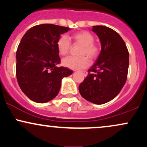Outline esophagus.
Segmentation results:
<instances>
[{"mask_svg":"<svg viewBox=\"0 0 147 147\" xmlns=\"http://www.w3.org/2000/svg\"><path fill=\"white\" fill-rule=\"evenodd\" d=\"M84 73V75H85V76H86L87 75V74H88V72H86V71H82Z\"/></svg>","mask_w":147,"mask_h":147,"instance_id":"1","label":"esophagus"}]
</instances>
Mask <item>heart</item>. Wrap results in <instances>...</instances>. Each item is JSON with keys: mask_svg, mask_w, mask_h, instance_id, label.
<instances>
[{"mask_svg": "<svg viewBox=\"0 0 147 147\" xmlns=\"http://www.w3.org/2000/svg\"><path fill=\"white\" fill-rule=\"evenodd\" d=\"M71 38L75 44L81 45L78 51L79 56H72L65 58L62 61L64 66L73 70L86 68L88 65V59H95L99 55L100 48L98 43L94 42L93 34L88 31H80L73 34ZM57 47L59 53L61 56L68 54L71 48V43L65 35H61L57 39Z\"/></svg>", "mask_w": 147, "mask_h": 147, "instance_id": "heart-1", "label": "heart"}]
</instances>
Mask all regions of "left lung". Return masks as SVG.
<instances>
[{"label": "left lung", "mask_w": 147, "mask_h": 147, "mask_svg": "<svg viewBox=\"0 0 147 147\" xmlns=\"http://www.w3.org/2000/svg\"><path fill=\"white\" fill-rule=\"evenodd\" d=\"M92 30L100 40L102 50L79 90L88 102L103 104L114 99L125 84L129 55L124 40L115 30L102 25L92 26Z\"/></svg>", "instance_id": "obj_1"}]
</instances>
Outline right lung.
Returning <instances> with one entry per match:
<instances>
[{"mask_svg": "<svg viewBox=\"0 0 147 147\" xmlns=\"http://www.w3.org/2000/svg\"><path fill=\"white\" fill-rule=\"evenodd\" d=\"M69 30L53 24L35 25L21 40L16 55V79L21 90L34 102L45 103L55 98L61 79L72 73L57 66L61 62L57 39Z\"/></svg>", "mask_w": 147, "mask_h": 147, "instance_id": "obj_1", "label": "right lung"}]
</instances>
